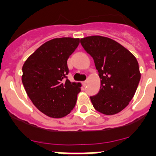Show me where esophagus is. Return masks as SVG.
Segmentation results:
<instances>
[{
    "instance_id": "esophagus-1",
    "label": "esophagus",
    "mask_w": 156,
    "mask_h": 156,
    "mask_svg": "<svg viewBox=\"0 0 156 156\" xmlns=\"http://www.w3.org/2000/svg\"><path fill=\"white\" fill-rule=\"evenodd\" d=\"M83 83V86H86V84H87V80L83 81V83Z\"/></svg>"
}]
</instances>
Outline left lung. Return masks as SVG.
Segmentation results:
<instances>
[{"instance_id":"1","label":"left lung","mask_w":156,"mask_h":156,"mask_svg":"<svg viewBox=\"0 0 156 156\" xmlns=\"http://www.w3.org/2000/svg\"><path fill=\"white\" fill-rule=\"evenodd\" d=\"M84 50L93 58L101 78L99 92L90 97L94 108L106 115L125 108L136 92L141 73L133 55L112 39L101 36L80 40Z\"/></svg>"}]
</instances>
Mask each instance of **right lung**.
<instances>
[{"instance_id": "right-lung-1", "label": "right lung", "mask_w": 156, "mask_h": 156, "mask_svg": "<svg viewBox=\"0 0 156 156\" xmlns=\"http://www.w3.org/2000/svg\"><path fill=\"white\" fill-rule=\"evenodd\" d=\"M78 44V38L52 39L23 64L22 82L26 92L33 105L49 117H65L75 106L82 84L68 79L67 60Z\"/></svg>"}]
</instances>
